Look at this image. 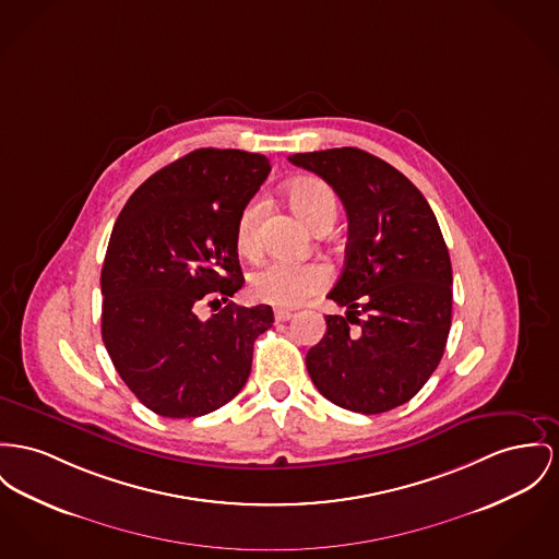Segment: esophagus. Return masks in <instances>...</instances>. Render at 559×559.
<instances>
[{
	"instance_id": "obj_1",
	"label": "esophagus",
	"mask_w": 559,
	"mask_h": 559,
	"mask_svg": "<svg viewBox=\"0 0 559 559\" xmlns=\"http://www.w3.org/2000/svg\"><path fill=\"white\" fill-rule=\"evenodd\" d=\"M273 318H275V322H288V320L293 318V311H288V309H275Z\"/></svg>"
}]
</instances>
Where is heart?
<instances>
[{
  "mask_svg": "<svg viewBox=\"0 0 559 559\" xmlns=\"http://www.w3.org/2000/svg\"><path fill=\"white\" fill-rule=\"evenodd\" d=\"M288 201L298 216L309 224L333 221L336 216V197L333 188L316 178H302L288 188ZM262 216L261 197H252L235 228L239 252L254 254L259 250V223ZM331 280V271L322 262L286 261L271 259L250 273V293L261 302L275 307H295L302 300L318 295Z\"/></svg>",
  "mask_w": 559,
  "mask_h": 559,
  "instance_id": "b5f03b06",
  "label": "heart"
}]
</instances>
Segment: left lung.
I'll return each mask as SVG.
<instances>
[{"instance_id":"left-lung-1","label":"left lung","mask_w":559,"mask_h":559,"mask_svg":"<svg viewBox=\"0 0 559 559\" xmlns=\"http://www.w3.org/2000/svg\"><path fill=\"white\" fill-rule=\"evenodd\" d=\"M290 163L331 185L347 212L345 266L329 293L345 316L307 352L322 396L383 413L411 401L439 367L451 329V261L428 201L385 160L358 148L300 152Z\"/></svg>"}]
</instances>
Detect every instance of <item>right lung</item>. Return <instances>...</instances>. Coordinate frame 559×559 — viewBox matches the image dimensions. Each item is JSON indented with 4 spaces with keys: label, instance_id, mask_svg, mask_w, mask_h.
I'll list each match as a JSON object with an SVG mask.
<instances>
[{
    "label": "right lung",
    "instance_id": "obj_1",
    "mask_svg": "<svg viewBox=\"0 0 559 559\" xmlns=\"http://www.w3.org/2000/svg\"><path fill=\"white\" fill-rule=\"evenodd\" d=\"M271 171L243 150L199 148L138 188L114 224L102 266V336L142 405L163 417L221 409L246 385L254 341L273 324L269 305H201L241 286L235 228Z\"/></svg>",
    "mask_w": 559,
    "mask_h": 559
}]
</instances>
